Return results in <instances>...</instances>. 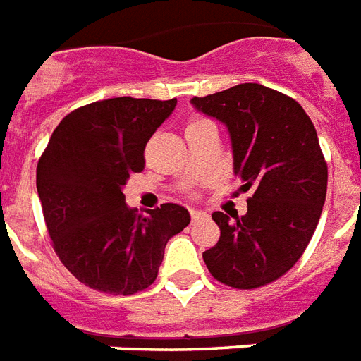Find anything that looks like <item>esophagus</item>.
Here are the masks:
<instances>
[{"instance_id": "esophagus-1", "label": "esophagus", "mask_w": 361, "mask_h": 361, "mask_svg": "<svg viewBox=\"0 0 361 361\" xmlns=\"http://www.w3.org/2000/svg\"><path fill=\"white\" fill-rule=\"evenodd\" d=\"M189 214H191V219L192 221L204 219V217H206V212H202V209H197V208L189 209Z\"/></svg>"}]
</instances>
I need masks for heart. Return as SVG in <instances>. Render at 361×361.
<instances>
[{
  "mask_svg": "<svg viewBox=\"0 0 361 361\" xmlns=\"http://www.w3.org/2000/svg\"><path fill=\"white\" fill-rule=\"evenodd\" d=\"M200 121H206V120H192L191 123H189V125H192V123H200Z\"/></svg>",
  "mask_w": 361,
  "mask_h": 361,
  "instance_id": "1",
  "label": "heart"
}]
</instances>
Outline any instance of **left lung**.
<instances>
[{"mask_svg":"<svg viewBox=\"0 0 361 361\" xmlns=\"http://www.w3.org/2000/svg\"><path fill=\"white\" fill-rule=\"evenodd\" d=\"M191 103L226 125L234 174L243 191H255L245 215L214 212L221 238L204 251V262L223 285H268L300 260L322 214L328 164L317 129L300 103L260 84H238Z\"/></svg>","mask_w":361,"mask_h":361,"instance_id":"8db88e82","label":"left lung"}]
</instances>
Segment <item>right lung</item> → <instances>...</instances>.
Here are the masks:
<instances>
[{"label": "right lung", "instance_id": "right-lung-1", "mask_svg": "<svg viewBox=\"0 0 361 361\" xmlns=\"http://www.w3.org/2000/svg\"><path fill=\"white\" fill-rule=\"evenodd\" d=\"M176 103L116 97L80 106L59 121L39 159L37 192L54 251L93 290L129 296L147 288L166 241L191 221L180 204L136 215L123 195Z\"/></svg>", "mask_w": 361, "mask_h": 361}]
</instances>
